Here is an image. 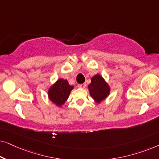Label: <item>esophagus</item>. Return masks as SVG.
<instances>
[{
	"label": "esophagus",
	"instance_id": "obj_1",
	"mask_svg": "<svg viewBox=\"0 0 159 159\" xmlns=\"http://www.w3.org/2000/svg\"><path fill=\"white\" fill-rule=\"evenodd\" d=\"M78 87H79L80 88H82V89H84V88H85V87H86V84H85V83H83V84H78Z\"/></svg>",
	"mask_w": 159,
	"mask_h": 159
}]
</instances>
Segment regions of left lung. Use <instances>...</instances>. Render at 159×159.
Masks as SVG:
<instances>
[{"mask_svg": "<svg viewBox=\"0 0 159 159\" xmlns=\"http://www.w3.org/2000/svg\"><path fill=\"white\" fill-rule=\"evenodd\" d=\"M88 90L95 103H100L110 95L111 88L104 78L97 74L91 78Z\"/></svg>", "mask_w": 159, "mask_h": 159, "instance_id": "obj_1", "label": "left lung"}]
</instances>
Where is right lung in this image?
Listing matches in <instances>:
<instances>
[{
	"label": "right lung",
	"mask_w": 159,
	"mask_h": 159,
	"mask_svg": "<svg viewBox=\"0 0 159 159\" xmlns=\"http://www.w3.org/2000/svg\"><path fill=\"white\" fill-rule=\"evenodd\" d=\"M74 86L70 85L66 80L59 78L49 87L48 97L52 103L58 107L61 108L69 98Z\"/></svg>",
	"instance_id": "add662e5"
}]
</instances>
